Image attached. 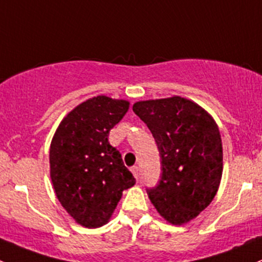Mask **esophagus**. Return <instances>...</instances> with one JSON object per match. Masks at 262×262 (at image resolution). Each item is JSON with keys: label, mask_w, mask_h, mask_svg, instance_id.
Masks as SVG:
<instances>
[{"label": "esophagus", "mask_w": 262, "mask_h": 262, "mask_svg": "<svg viewBox=\"0 0 262 262\" xmlns=\"http://www.w3.org/2000/svg\"><path fill=\"white\" fill-rule=\"evenodd\" d=\"M131 171H132V174H134V177L136 178H139L140 177V170H139V166H132L131 168Z\"/></svg>", "instance_id": "obj_1"}]
</instances>
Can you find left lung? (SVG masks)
<instances>
[{
    "instance_id": "left-lung-1",
    "label": "left lung",
    "mask_w": 262,
    "mask_h": 262,
    "mask_svg": "<svg viewBox=\"0 0 262 262\" xmlns=\"http://www.w3.org/2000/svg\"><path fill=\"white\" fill-rule=\"evenodd\" d=\"M134 112L147 125L161 158L160 182L147 189L159 214L175 226L190 222L217 194L223 149L214 118L188 98L139 101Z\"/></svg>"
}]
</instances>
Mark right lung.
I'll use <instances>...</instances> for the list:
<instances>
[{"label":"right lung","instance_id":"right-lung-1","mask_svg":"<svg viewBox=\"0 0 262 262\" xmlns=\"http://www.w3.org/2000/svg\"><path fill=\"white\" fill-rule=\"evenodd\" d=\"M130 102L107 96L87 99L61 120L50 144L54 191L73 220L98 228L111 220L122 191L135 185L108 134L128 111Z\"/></svg>","mask_w":262,"mask_h":262}]
</instances>
